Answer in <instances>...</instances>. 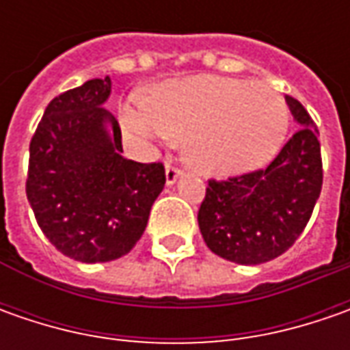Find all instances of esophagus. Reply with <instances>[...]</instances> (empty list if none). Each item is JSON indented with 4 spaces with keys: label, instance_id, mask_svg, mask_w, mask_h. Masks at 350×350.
Segmentation results:
<instances>
[{
    "label": "esophagus",
    "instance_id": "34e87169",
    "mask_svg": "<svg viewBox=\"0 0 350 350\" xmlns=\"http://www.w3.org/2000/svg\"><path fill=\"white\" fill-rule=\"evenodd\" d=\"M181 175H183L181 169L173 167V165H169V163L165 165V183H167V185H173V183L181 177Z\"/></svg>",
    "mask_w": 350,
    "mask_h": 350
}]
</instances>
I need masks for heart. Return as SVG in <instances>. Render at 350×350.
Instances as JSON below:
<instances>
[{
  "instance_id": "1",
  "label": "heart",
  "mask_w": 350,
  "mask_h": 350,
  "mask_svg": "<svg viewBox=\"0 0 350 350\" xmlns=\"http://www.w3.org/2000/svg\"><path fill=\"white\" fill-rule=\"evenodd\" d=\"M120 126L142 146L173 140L204 175L230 177L262 167L280 150L288 130L284 99L265 83L195 75L159 83L148 97L120 105Z\"/></svg>"
}]
</instances>
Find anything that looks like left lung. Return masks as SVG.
Wrapping results in <instances>:
<instances>
[{
  "label": "left lung",
  "instance_id": "left-lung-1",
  "mask_svg": "<svg viewBox=\"0 0 350 350\" xmlns=\"http://www.w3.org/2000/svg\"><path fill=\"white\" fill-rule=\"evenodd\" d=\"M300 130L267 169L208 181L198 228L212 253L237 265H261L288 251L316 206L323 171L319 132L302 103L286 97Z\"/></svg>",
  "mask_w": 350,
  "mask_h": 350
}]
</instances>
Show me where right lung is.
<instances>
[{
  "instance_id": "1",
  "label": "right lung",
  "mask_w": 350,
  "mask_h": 350,
  "mask_svg": "<svg viewBox=\"0 0 350 350\" xmlns=\"http://www.w3.org/2000/svg\"><path fill=\"white\" fill-rule=\"evenodd\" d=\"M111 85V77L89 79L54 97L31 140L29 204L50 243L74 261L126 255L165 185L161 163L120 155V126L103 107Z\"/></svg>"
}]
</instances>
